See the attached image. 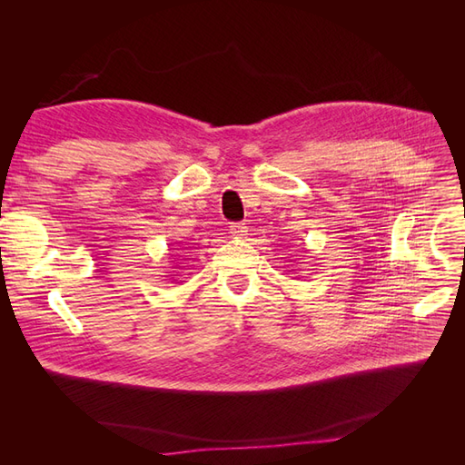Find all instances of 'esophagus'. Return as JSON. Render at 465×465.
Listing matches in <instances>:
<instances>
[{"instance_id": "esophagus-1", "label": "esophagus", "mask_w": 465, "mask_h": 465, "mask_svg": "<svg viewBox=\"0 0 465 465\" xmlns=\"http://www.w3.org/2000/svg\"><path fill=\"white\" fill-rule=\"evenodd\" d=\"M248 232V227L244 223H232L231 224V234L232 236H244Z\"/></svg>"}]
</instances>
